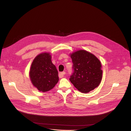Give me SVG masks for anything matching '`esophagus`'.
<instances>
[{
  "mask_svg": "<svg viewBox=\"0 0 131 131\" xmlns=\"http://www.w3.org/2000/svg\"><path fill=\"white\" fill-rule=\"evenodd\" d=\"M65 74H66L65 72H61V73H59V77L60 78H63V77H64Z\"/></svg>",
  "mask_w": 131,
  "mask_h": 131,
  "instance_id": "obj_1",
  "label": "esophagus"
}]
</instances>
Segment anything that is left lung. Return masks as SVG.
I'll return each instance as SVG.
<instances>
[{
	"instance_id": "obj_1",
	"label": "left lung",
	"mask_w": 131,
	"mask_h": 131,
	"mask_svg": "<svg viewBox=\"0 0 131 131\" xmlns=\"http://www.w3.org/2000/svg\"><path fill=\"white\" fill-rule=\"evenodd\" d=\"M74 73L69 80L82 93H87L100 85L102 79V64L92 53L80 50L70 53Z\"/></svg>"
}]
</instances>
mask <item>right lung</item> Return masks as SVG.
Returning <instances> with one entry per match:
<instances>
[{"label": "right lung", "instance_id": "right-lung-1", "mask_svg": "<svg viewBox=\"0 0 131 131\" xmlns=\"http://www.w3.org/2000/svg\"><path fill=\"white\" fill-rule=\"evenodd\" d=\"M58 71L51 61L49 52L41 53L35 57L29 70L31 84L39 91L47 92L58 82Z\"/></svg>", "mask_w": 131, "mask_h": 131}]
</instances>
